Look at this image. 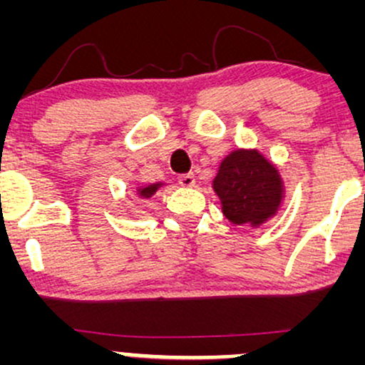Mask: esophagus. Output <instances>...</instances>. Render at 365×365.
I'll return each instance as SVG.
<instances>
[{"label": "esophagus", "mask_w": 365, "mask_h": 365, "mask_svg": "<svg viewBox=\"0 0 365 365\" xmlns=\"http://www.w3.org/2000/svg\"><path fill=\"white\" fill-rule=\"evenodd\" d=\"M178 183H180V185H182V187H187V188L194 187V185H195V175H192V173L180 175V177H178Z\"/></svg>", "instance_id": "esophagus-1"}]
</instances>
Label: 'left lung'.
<instances>
[{
  "label": "left lung",
  "instance_id": "left-lung-1",
  "mask_svg": "<svg viewBox=\"0 0 365 365\" xmlns=\"http://www.w3.org/2000/svg\"><path fill=\"white\" fill-rule=\"evenodd\" d=\"M212 190L220 197L226 220L250 228H259L278 215L284 200L282 173L257 149H235L225 156Z\"/></svg>",
  "mask_w": 365,
  "mask_h": 365
}]
</instances>
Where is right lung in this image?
Masks as SVG:
<instances>
[{"mask_svg":"<svg viewBox=\"0 0 365 365\" xmlns=\"http://www.w3.org/2000/svg\"><path fill=\"white\" fill-rule=\"evenodd\" d=\"M166 183L165 182H156V183H150V185H142V187H137L135 190V195L139 197V199H150L156 192L159 190L161 187H165Z\"/></svg>","mask_w":365,"mask_h":365,"instance_id":"1","label":"right lung"}]
</instances>
